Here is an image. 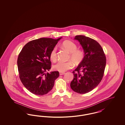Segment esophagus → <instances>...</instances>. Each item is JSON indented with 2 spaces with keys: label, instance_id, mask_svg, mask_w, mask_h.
Returning <instances> with one entry per match:
<instances>
[{
  "label": "esophagus",
  "instance_id": "esophagus-1",
  "mask_svg": "<svg viewBox=\"0 0 125 125\" xmlns=\"http://www.w3.org/2000/svg\"><path fill=\"white\" fill-rule=\"evenodd\" d=\"M65 73V72H60V75H63Z\"/></svg>",
  "mask_w": 125,
  "mask_h": 125
}]
</instances>
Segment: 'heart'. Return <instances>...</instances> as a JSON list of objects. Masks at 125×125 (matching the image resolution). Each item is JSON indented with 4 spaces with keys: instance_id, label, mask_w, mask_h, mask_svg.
I'll return each instance as SVG.
<instances>
[{
    "instance_id": "heart-1",
    "label": "heart",
    "mask_w": 125,
    "mask_h": 125,
    "mask_svg": "<svg viewBox=\"0 0 125 125\" xmlns=\"http://www.w3.org/2000/svg\"><path fill=\"white\" fill-rule=\"evenodd\" d=\"M62 46L70 53L69 59L75 65H78L83 61L84 57L83 51L81 49H77V46L75 43L70 40H66L62 43ZM50 57L53 61H56L57 59V49L56 47L53 48L51 50ZM72 62L60 61L53 65L54 69L60 72L66 71L73 66V63Z\"/></svg>"
}]
</instances>
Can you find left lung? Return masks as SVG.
Listing matches in <instances>:
<instances>
[{
  "label": "left lung",
  "instance_id": "obj_1",
  "mask_svg": "<svg viewBox=\"0 0 125 125\" xmlns=\"http://www.w3.org/2000/svg\"><path fill=\"white\" fill-rule=\"evenodd\" d=\"M80 42L85 55L83 61L73 72V79L70 87L79 94L88 93L99 84L102 80L106 65V57L100 44L85 36H75Z\"/></svg>",
  "mask_w": 125,
  "mask_h": 125
}]
</instances>
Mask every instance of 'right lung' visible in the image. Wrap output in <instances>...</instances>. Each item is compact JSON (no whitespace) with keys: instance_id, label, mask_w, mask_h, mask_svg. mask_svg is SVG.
Returning <instances> with one entry per match:
<instances>
[{"instance_id":"obj_1","label":"right lung","mask_w":125,"mask_h":125,"mask_svg":"<svg viewBox=\"0 0 125 125\" xmlns=\"http://www.w3.org/2000/svg\"><path fill=\"white\" fill-rule=\"evenodd\" d=\"M61 38H41L32 40L24 45L19 54V78L24 87L32 93L44 95L53 88L59 72L46 71L51 68L50 52Z\"/></svg>"}]
</instances>
